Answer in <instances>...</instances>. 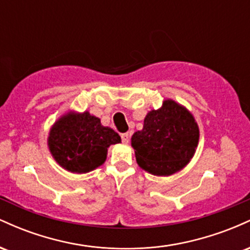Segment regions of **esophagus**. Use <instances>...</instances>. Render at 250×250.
Wrapping results in <instances>:
<instances>
[{"label": "esophagus", "mask_w": 250, "mask_h": 250, "mask_svg": "<svg viewBox=\"0 0 250 250\" xmlns=\"http://www.w3.org/2000/svg\"><path fill=\"white\" fill-rule=\"evenodd\" d=\"M121 139L123 143H128L129 142V134L128 133H122L121 134Z\"/></svg>", "instance_id": "obj_1"}]
</instances>
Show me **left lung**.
I'll return each instance as SVG.
<instances>
[{"label": "left lung", "instance_id": "obj_1", "mask_svg": "<svg viewBox=\"0 0 250 250\" xmlns=\"http://www.w3.org/2000/svg\"><path fill=\"white\" fill-rule=\"evenodd\" d=\"M199 142V127L193 115L167 100L151 110L141 131L131 136L139 166L154 175H171L189 162Z\"/></svg>", "mask_w": 250, "mask_h": 250}]
</instances>
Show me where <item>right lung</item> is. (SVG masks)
Returning <instances> with one entry per match:
<instances>
[{
    "mask_svg": "<svg viewBox=\"0 0 250 250\" xmlns=\"http://www.w3.org/2000/svg\"><path fill=\"white\" fill-rule=\"evenodd\" d=\"M121 142L120 135L103 127L90 114H68L51 128L48 145L60 166L73 173H87L101 166L107 148Z\"/></svg>",
    "mask_w": 250,
    "mask_h": 250,
    "instance_id": "obj_1",
    "label": "right lung"
}]
</instances>
